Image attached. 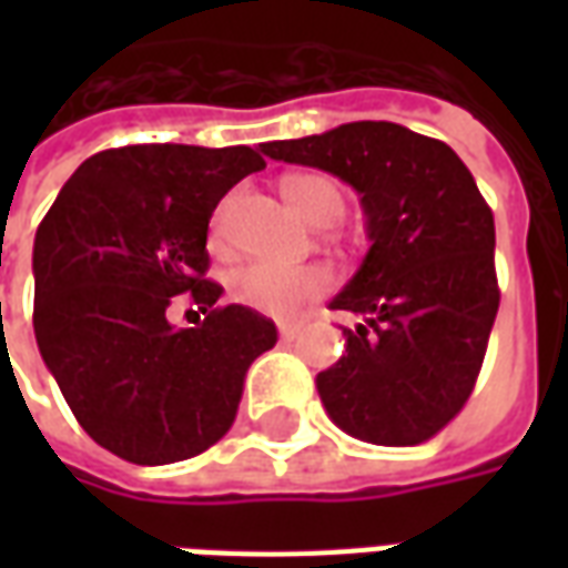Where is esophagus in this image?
Here are the masks:
<instances>
[{"instance_id":"esophagus-1","label":"esophagus","mask_w":568,"mask_h":568,"mask_svg":"<svg viewBox=\"0 0 568 568\" xmlns=\"http://www.w3.org/2000/svg\"><path fill=\"white\" fill-rule=\"evenodd\" d=\"M297 332H301V325H295V322H280V337L283 341H295Z\"/></svg>"}]
</instances>
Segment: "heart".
I'll use <instances>...</instances> for the list:
<instances>
[{
	"instance_id": "1",
	"label": "heart",
	"mask_w": 568,
	"mask_h": 568,
	"mask_svg": "<svg viewBox=\"0 0 568 568\" xmlns=\"http://www.w3.org/2000/svg\"><path fill=\"white\" fill-rule=\"evenodd\" d=\"M283 197L288 206L307 219V222H322V219H337V212L344 206V197L334 182L322 175H292L285 179ZM222 219L224 210H219L215 224H212V240H222ZM332 288V273L320 264H280V261L255 258L240 264L227 276V292L234 301L255 307L271 316H288L301 304H307L313 297H322Z\"/></svg>"
}]
</instances>
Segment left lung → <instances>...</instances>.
<instances>
[{"label":"left lung","mask_w":568,"mask_h":568,"mask_svg":"<svg viewBox=\"0 0 568 568\" xmlns=\"http://www.w3.org/2000/svg\"><path fill=\"white\" fill-rule=\"evenodd\" d=\"M273 161L316 166L356 191L371 248L332 310L362 316L316 377L346 435L410 447L438 435L475 389L499 310L496 227L468 166L393 121H353L264 142Z\"/></svg>","instance_id":"8db88e82"}]
</instances>
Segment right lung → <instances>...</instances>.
Segmentation results:
<instances>
[{
    "label": "right lung",
    "mask_w": 568,
    "mask_h": 568,
    "mask_svg": "<svg viewBox=\"0 0 568 568\" xmlns=\"http://www.w3.org/2000/svg\"><path fill=\"white\" fill-rule=\"evenodd\" d=\"M258 170L248 145L100 151L36 231L39 353L81 428L128 463L210 450L234 423L248 365L276 344L267 316L219 307L222 285L206 280L212 210ZM187 291L207 320L175 329L169 304Z\"/></svg>",
    "instance_id": "add662e5"
}]
</instances>
